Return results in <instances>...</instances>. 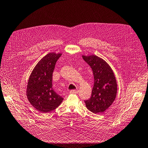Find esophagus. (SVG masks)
I'll return each instance as SVG.
<instances>
[{"label": "esophagus", "instance_id": "obj_1", "mask_svg": "<svg viewBox=\"0 0 148 148\" xmlns=\"http://www.w3.org/2000/svg\"><path fill=\"white\" fill-rule=\"evenodd\" d=\"M71 94H77L79 92V90L78 89H75V90H71L70 92Z\"/></svg>", "mask_w": 148, "mask_h": 148}]
</instances>
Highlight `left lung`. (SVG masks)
<instances>
[{
	"label": "left lung",
	"instance_id": "left-lung-1",
	"mask_svg": "<svg viewBox=\"0 0 148 148\" xmlns=\"http://www.w3.org/2000/svg\"><path fill=\"white\" fill-rule=\"evenodd\" d=\"M82 57L92 68L94 79L91 97L85 101L86 106L94 114L102 113L116 97V79L111 66L103 59L95 55L82 56Z\"/></svg>",
	"mask_w": 148,
	"mask_h": 148
}]
</instances>
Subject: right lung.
<instances>
[{"label":"right lung","instance_id":"obj_1","mask_svg":"<svg viewBox=\"0 0 148 148\" xmlns=\"http://www.w3.org/2000/svg\"><path fill=\"white\" fill-rule=\"evenodd\" d=\"M61 53H50L37 63L28 82L27 96L29 103L42 113L53 111L62 102L63 98L53 89V73L56 63Z\"/></svg>","mask_w":148,"mask_h":148}]
</instances>
